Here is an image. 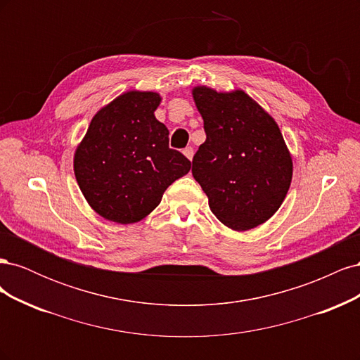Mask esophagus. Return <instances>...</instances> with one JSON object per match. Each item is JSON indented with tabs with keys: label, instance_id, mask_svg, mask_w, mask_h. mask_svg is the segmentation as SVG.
Masks as SVG:
<instances>
[{
	"label": "esophagus",
	"instance_id": "obj_1",
	"mask_svg": "<svg viewBox=\"0 0 360 360\" xmlns=\"http://www.w3.org/2000/svg\"><path fill=\"white\" fill-rule=\"evenodd\" d=\"M183 155L186 156L189 160H192V158H193V148L192 147H186L183 150Z\"/></svg>",
	"mask_w": 360,
	"mask_h": 360
}]
</instances>
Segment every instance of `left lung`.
<instances>
[{"instance_id":"obj_1","label":"left lung","mask_w":360,"mask_h":360,"mask_svg":"<svg viewBox=\"0 0 360 360\" xmlns=\"http://www.w3.org/2000/svg\"><path fill=\"white\" fill-rule=\"evenodd\" d=\"M204 120L205 141L192 160V176L209 197L213 214L236 231L264 224L290 189L292 160L270 114L245 91L192 90Z\"/></svg>"}]
</instances>
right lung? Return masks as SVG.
<instances>
[{
  "label": "right lung",
  "mask_w": 360,
  "mask_h": 360,
  "mask_svg": "<svg viewBox=\"0 0 360 360\" xmlns=\"http://www.w3.org/2000/svg\"><path fill=\"white\" fill-rule=\"evenodd\" d=\"M159 103L153 91L123 93L97 111L75 151L79 189L108 221L144 219L191 169V160L168 146V129L155 117Z\"/></svg>",
  "instance_id": "right-lung-1"
}]
</instances>
